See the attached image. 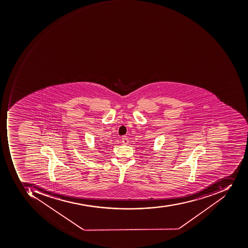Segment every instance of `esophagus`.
Instances as JSON below:
<instances>
[{
	"label": "esophagus",
	"mask_w": 248,
	"mask_h": 248,
	"mask_svg": "<svg viewBox=\"0 0 248 248\" xmlns=\"http://www.w3.org/2000/svg\"><path fill=\"white\" fill-rule=\"evenodd\" d=\"M129 140L128 138L126 137H122V143L124 144V145H126V144L128 143Z\"/></svg>",
	"instance_id": "obj_1"
}]
</instances>
